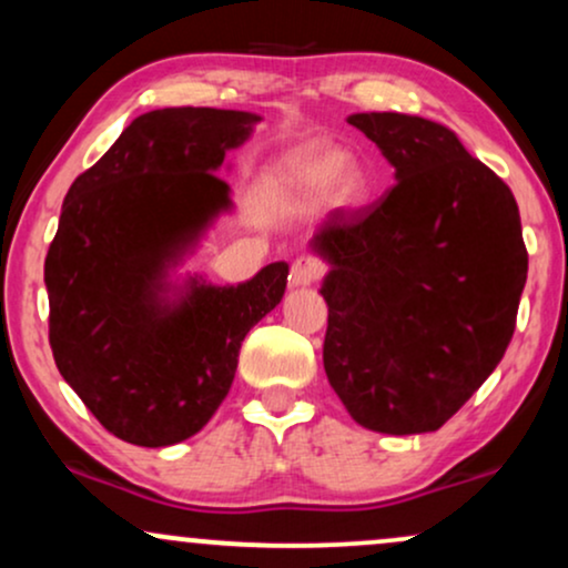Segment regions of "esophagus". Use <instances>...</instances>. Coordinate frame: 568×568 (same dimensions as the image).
I'll return each mask as SVG.
<instances>
[{"label":"esophagus","mask_w":568,"mask_h":568,"mask_svg":"<svg viewBox=\"0 0 568 568\" xmlns=\"http://www.w3.org/2000/svg\"><path fill=\"white\" fill-rule=\"evenodd\" d=\"M325 264L317 256H302L291 266V283L293 285H312L323 280Z\"/></svg>","instance_id":"obj_1"}]
</instances>
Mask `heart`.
Instances as JSON below:
<instances>
[{
	"mask_svg": "<svg viewBox=\"0 0 568 568\" xmlns=\"http://www.w3.org/2000/svg\"><path fill=\"white\" fill-rule=\"evenodd\" d=\"M347 158L338 149L328 146H306L293 152L288 160L280 165L277 179L288 192L304 200H317L336 184V200L352 205L366 194V179L361 171H345ZM339 181L336 182L335 179Z\"/></svg>",
	"mask_w": 568,
	"mask_h": 568,
	"instance_id": "b5f03b06",
	"label": "heart"
}]
</instances>
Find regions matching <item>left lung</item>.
Instances as JSON below:
<instances>
[{
    "instance_id": "left-lung-1",
    "label": "left lung",
    "mask_w": 568,
    "mask_h": 568,
    "mask_svg": "<svg viewBox=\"0 0 568 568\" xmlns=\"http://www.w3.org/2000/svg\"><path fill=\"white\" fill-rule=\"evenodd\" d=\"M395 181L312 237L331 264L323 366L357 425L433 433L505 355L529 253L510 186L438 122L352 114Z\"/></svg>"
}]
</instances>
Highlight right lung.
Segmentation results:
<instances>
[{"label": "right lung", "mask_w": 568, "mask_h": 568, "mask_svg": "<svg viewBox=\"0 0 568 568\" xmlns=\"http://www.w3.org/2000/svg\"><path fill=\"white\" fill-rule=\"evenodd\" d=\"M256 114L173 106L135 116L71 184L44 258L50 349L109 433L160 448L192 438L230 393L240 344L280 304L288 264L240 285L192 277L175 302L168 266L230 207L219 179Z\"/></svg>", "instance_id": "obj_1"}]
</instances>
